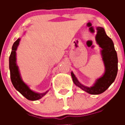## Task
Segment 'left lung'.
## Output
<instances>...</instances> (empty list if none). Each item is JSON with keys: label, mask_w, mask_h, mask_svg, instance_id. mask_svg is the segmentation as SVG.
I'll use <instances>...</instances> for the list:
<instances>
[{"label": "left lung", "mask_w": 125, "mask_h": 125, "mask_svg": "<svg viewBox=\"0 0 125 125\" xmlns=\"http://www.w3.org/2000/svg\"><path fill=\"white\" fill-rule=\"evenodd\" d=\"M96 30L95 41L101 48L100 54L104 66V73L96 79L91 86H87L79 81L73 71L71 73L74 83L93 95H98L105 91L114 82L118 71V58L113 40L107 36L103 28L98 26Z\"/></svg>", "instance_id": "left-lung-1"}]
</instances>
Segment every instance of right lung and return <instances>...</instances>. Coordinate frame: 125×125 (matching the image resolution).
<instances>
[{
	"mask_svg": "<svg viewBox=\"0 0 125 125\" xmlns=\"http://www.w3.org/2000/svg\"><path fill=\"white\" fill-rule=\"evenodd\" d=\"M20 41H21V38H19L14 43L12 46V51L9 58V67H10L11 82L15 89L18 91L28 100H32V101L37 100L46 95V93L49 91V89L42 93H37L30 89V86L23 81L16 60H17L16 51L19 45Z\"/></svg>",
	"mask_w": 125,
	"mask_h": 125,
	"instance_id": "1",
	"label": "right lung"
}]
</instances>
